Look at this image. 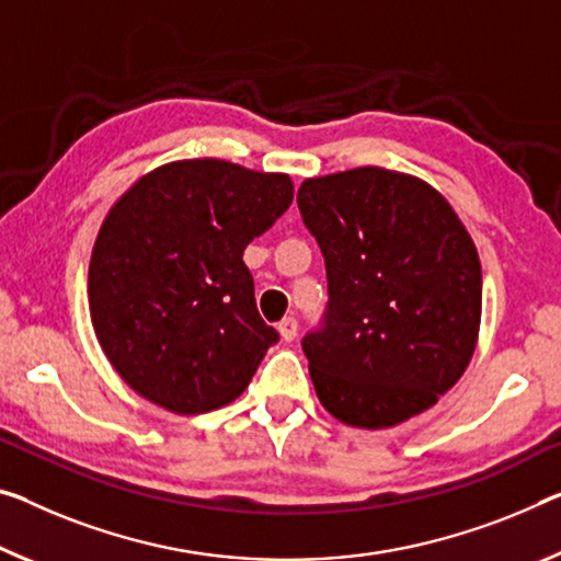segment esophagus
Masks as SVG:
<instances>
[{
    "label": "esophagus",
    "mask_w": 561,
    "mask_h": 561,
    "mask_svg": "<svg viewBox=\"0 0 561 561\" xmlns=\"http://www.w3.org/2000/svg\"><path fill=\"white\" fill-rule=\"evenodd\" d=\"M278 333H280V339L283 341H293L298 335V321L293 316H288V318H283V321L278 323Z\"/></svg>",
    "instance_id": "34e87169"
}]
</instances>
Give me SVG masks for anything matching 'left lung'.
I'll return each instance as SVG.
<instances>
[{
    "label": "left lung",
    "mask_w": 561,
    "mask_h": 561,
    "mask_svg": "<svg viewBox=\"0 0 561 561\" xmlns=\"http://www.w3.org/2000/svg\"><path fill=\"white\" fill-rule=\"evenodd\" d=\"M298 208L329 278L304 351L318 401L343 424L389 428L459 381L481 323L477 245L421 178L356 168L308 178Z\"/></svg>",
    "instance_id": "obj_1"
}]
</instances>
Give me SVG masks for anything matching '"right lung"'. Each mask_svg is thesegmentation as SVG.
<instances>
[{"label": "right lung", "mask_w": 561, "mask_h": 561, "mask_svg": "<svg viewBox=\"0 0 561 561\" xmlns=\"http://www.w3.org/2000/svg\"><path fill=\"white\" fill-rule=\"evenodd\" d=\"M290 203L283 172L197 158L148 172L112 205L92 248L90 316L133 391L195 416L248 389L278 331L257 313L243 251Z\"/></svg>", "instance_id": "obj_1"}]
</instances>
